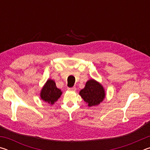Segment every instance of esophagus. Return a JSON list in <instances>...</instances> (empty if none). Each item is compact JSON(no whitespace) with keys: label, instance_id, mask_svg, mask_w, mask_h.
Segmentation results:
<instances>
[{"label":"esophagus","instance_id":"34e87169","mask_svg":"<svg viewBox=\"0 0 150 150\" xmlns=\"http://www.w3.org/2000/svg\"><path fill=\"white\" fill-rule=\"evenodd\" d=\"M68 90L69 91H76V88L75 87H72V88H69Z\"/></svg>","mask_w":150,"mask_h":150}]
</instances>
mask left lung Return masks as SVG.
Here are the masks:
<instances>
[{"label":"left lung","instance_id":"1","mask_svg":"<svg viewBox=\"0 0 150 150\" xmlns=\"http://www.w3.org/2000/svg\"><path fill=\"white\" fill-rule=\"evenodd\" d=\"M79 95L88 106H95L102 103L106 94L103 86L93 79L87 81L85 87L79 92Z\"/></svg>","mask_w":150,"mask_h":150}]
</instances>
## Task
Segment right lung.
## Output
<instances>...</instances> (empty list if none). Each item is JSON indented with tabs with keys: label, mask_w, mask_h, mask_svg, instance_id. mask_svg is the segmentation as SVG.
<instances>
[{
	"label": "right lung",
	"mask_w": 150,
	"mask_h": 150,
	"mask_svg": "<svg viewBox=\"0 0 150 150\" xmlns=\"http://www.w3.org/2000/svg\"><path fill=\"white\" fill-rule=\"evenodd\" d=\"M62 94V91L56 87L55 81L49 79L40 91V98L44 102L54 105L59 99Z\"/></svg>",
	"instance_id": "obj_1"
}]
</instances>
